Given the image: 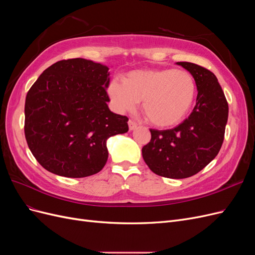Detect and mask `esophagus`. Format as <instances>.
Returning a JSON list of instances; mask_svg holds the SVG:
<instances>
[{
  "mask_svg": "<svg viewBox=\"0 0 255 255\" xmlns=\"http://www.w3.org/2000/svg\"><path fill=\"white\" fill-rule=\"evenodd\" d=\"M128 128L130 129V130H133V129H135L136 128H137V125H136V122H134L133 120H128Z\"/></svg>",
  "mask_w": 255,
  "mask_h": 255,
  "instance_id": "34e87169",
  "label": "esophagus"
}]
</instances>
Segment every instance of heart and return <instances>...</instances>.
<instances>
[{
	"label": "heart",
	"mask_w": 255,
	"mask_h": 255,
	"mask_svg": "<svg viewBox=\"0 0 255 255\" xmlns=\"http://www.w3.org/2000/svg\"><path fill=\"white\" fill-rule=\"evenodd\" d=\"M196 91V81L189 72L168 68L130 71L122 82H111L107 95L118 113L133 111L142 100L141 111L151 125L169 128L186 118Z\"/></svg>",
	"instance_id": "1"
}]
</instances>
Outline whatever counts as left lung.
<instances>
[{"instance_id":"obj_1","label":"left lung","mask_w":255,"mask_h":255,"mask_svg":"<svg viewBox=\"0 0 255 255\" xmlns=\"http://www.w3.org/2000/svg\"><path fill=\"white\" fill-rule=\"evenodd\" d=\"M194 76L198 96L192 113L171 129H150L142 157L151 170L169 179L195 175L217 156L225 138L229 105L216 75L207 69L180 61Z\"/></svg>"}]
</instances>
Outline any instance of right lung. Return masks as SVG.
I'll list each match as a JSON object with an SVG mask.
<instances>
[{
    "label": "right lung",
    "instance_id": "obj_1",
    "mask_svg": "<svg viewBox=\"0 0 255 255\" xmlns=\"http://www.w3.org/2000/svg\"><path fill=\"white\" fill-rule=\"evenodd\" d=\"M109 67L84 58L59 60L40 74L25 99L28 148L44 169L66 177L105 166L106 140L128 130L127 116L110 111Z\"/></svg>",
    "mask_w": 255,
    "mask_h": 255
}]
</instances>
